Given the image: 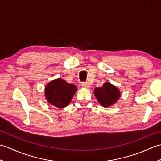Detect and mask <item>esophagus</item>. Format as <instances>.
<instances>
[{"label": "esophagus", "instance_id": "1", "mask_svg": "<svg viewBox=\"0 0 161 161\" xmlns=\"http://www.w3.org/2000/svg\"><path fill=\"white\" fill-rule=\"evenodd\" d=\"M81 86L83 87V88H90V85H89V84L87 83V82H82L81 84Z\"/></svg>", "mask_w": 161, "mask_h": 161}]
</instances>
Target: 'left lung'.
I'll list each match as a JSON object with an SVG mask.
<instances>
[{"instance_id": "1", "label": "left lung", "mask_w": 161, "mask_h": 161, "mask_svg": "<svg viewBox=\"0 0 161 161\" xmlns=\"http://www.w3.org/2000/svg\"><path fill=\"white\" fill-rule=\"evenodd\" d=\"M94 95L102 107H109L120 97V91L114 85L106 82L102 87L95 88Z\"/></svg>"}]
</instances>
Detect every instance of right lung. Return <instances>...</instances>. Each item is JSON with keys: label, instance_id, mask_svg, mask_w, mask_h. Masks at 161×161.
Returning a JSON list of instances; mask_svg holds the SVG:
<instances>
[{"label": "right lung", "instance_id": "1", "mask_svg": "<svg viewBox=\"0 0 161 161\" xmlns=\"http://www.w3.org/2000/svg\"><path fill=\"white\" fill-rule=\"evenodd\" d=\"M77 90L75 85L58 78L46 85L45 96L49 104L59 108H62L70 104Z\"/></svg>", "mask_w": 161, "mask_h": 161}]
</instances>
